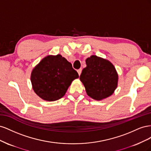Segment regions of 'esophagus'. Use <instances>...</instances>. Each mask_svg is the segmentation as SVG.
Returning a JSON list of instances; mask_svg holds the SVG:
<instances>
[{"label": "esophagus", "instance_id": "34e87169", "mask_svg": "<svg viewBox=\"0 0 151 151\" xmlns=\"http://www.w3.org/2000/svg\"><path fill=\"white\" fill-rule=\"evenodd\" d=\"M77 72H78L79 75L80 76V75H81V72H82V68H79V69L77 70Z\"/></svg>", "mask_w": 151, "mask_h": 151}]
</instances>
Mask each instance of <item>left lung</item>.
Listing matches in <instances>:
<instances>
[{
  "mask_svg": "<svg viewBox=\"0 0 151 151\" xmlns=\"http://www.w3.org/2000/svg\"><path fill=\"white\" fill-rule=\"evenodd\" d=\"M80 80L89 96L102 100L111 96L118 86V75L115 67L108 60L91 55L86 60Z\"/></svg>",
  "mask_w": 151,
  "mask_h": 151,
  "instance_id": "left-lung-1",
  "label": "left lung"
}]
</instances>
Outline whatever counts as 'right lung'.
Listing matches in <instances>:
<instances>
[{"instance_id":"right-lung-1","label":"right lung","mask_w":151,"mask_h":151,"mask_svg":"<svg viewBox=\"0 0 151 151\" xmlns=\"http://www.w3.org/2000/svg\"><path fill=\"white\" fill-rule=\"evenodd\" d=\"M78 73L61 55H47L32 70L31 82L35 93L45 101L62 98Z\"/></svg>"}]
</instances>
